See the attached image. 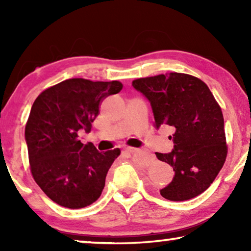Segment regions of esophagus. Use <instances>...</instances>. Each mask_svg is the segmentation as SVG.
<instances>
[{
	"label": "esophagus",
	"mask_w": 251,
	"mask_h": 251,
	"mask_svg": "<svg viewBox=\"0 0 251 251\" xmlns=\"http://www.w3.org/2000/svg\"><path fill=\"white\" fill-rule=\"evenodd\" d=\"M138 151L137 148H133V147H127V148H125V151H124L128 152V154H133V152H136V151Z\"/></svg>",
	"instance_id": "esophagus-1"
}]
</instances>
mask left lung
<instances>
[{
    "mask_svg": "<svg viewBox=\"0 0 251 251\" xmlns=\"http://www.w3.org/2000/svg\"><path fill=\"white\" fill-rule=\"evenodd\" d=\"M133 86L151 101L154 126L174 130V150L156 152L173 167L171 184L160 190L173 201H188L209 187L223 168L228 147L224 116L207 85L184 73H166L133 80Z\"/></svg>",
    "mask_w": 251,
    "mask_h": 251,
    "instance_id": "left-lung-1",
    "label": "left lung"
}]
</instances>
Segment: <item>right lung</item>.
Segmentation results:
<instances>
[{"label": "right lung", "instance_id": "right-lung-1", "mask_svg": "<svg viewBox=\"0 0 251 251\" xmlns=\"http://www.w3.org/2000/svg\"><path fill=\"white\" fill-rule=\"evenodd\" d=\"M123 84L71 78L36 97L25 125L29 168L34 180L57 205L79 209L100 198L120 148L100 152L83 144L78 130L90 131L104 99Z\"/></svg>", "mask_w": 251, "mask_h": 251}]
</instances>
